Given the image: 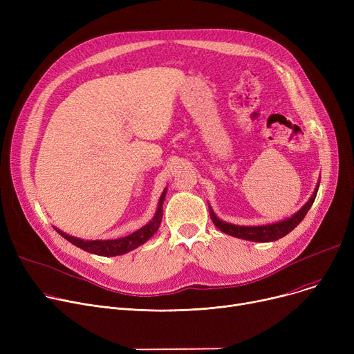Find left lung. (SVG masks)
<instances>
[{
    "mask_svg": "<svg viewBox=\"0 0 354 354\" xmlns=\"http://www.w3.org/2000/svg\"><path fill=\"white\" fill-rule=\"evenodd\" d=\"M319 185L320 183H317V187H315L313 195L301 207V209L297 211L290 218H286V219L278 221V222H272V224H266V225H235V224H230V222L219 219L215 215V212L212 211V208L208 205L209 207V215H211V219L215 224V227L218 230H221L222 232H225V234L232 235V236H236V238H241V239L254 241V243H271V241H277V239L286 236L288 232H291L304 219L306 214L308 212V209L313 205L315 195H317Z\"/></svg>",
    "mask_w": 354,
    "mask_h": 354,
    "instance_id": "obj_1",
    "label": "left lung"
}]
</instances>
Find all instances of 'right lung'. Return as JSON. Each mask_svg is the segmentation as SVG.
<instances>
[{
  "instance_id": "1",
  "label": "right lung",
  "mask_w": 354,
  "mask_h": 354,
  "mask_svg": "<svg viewBox=\"0 0 354 354\" xmlns=\"http://www.w3.org/2000/svg\"><path fill=\"white\" fill-rule=\"evenodd\" d=\"M166 196V188L162 192L160 198H159V203H158V209L153 215V218L147 222L146 225H143L140 230L132 232L130 235L118 238V239H82L77 236H71L57 228H54L57 231L63 238H66L68 243H71L73 245H76L87 252L96 254V255H102V257H115V255H122L126 254L129 251H132L138 247H140L142 244H145L147 239H151L153 236V234L159 230L160 221H162V215H163V201Z\"/></svg>"
}]
</instances>
